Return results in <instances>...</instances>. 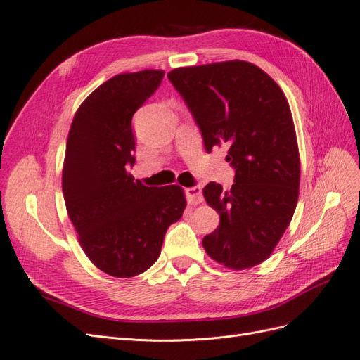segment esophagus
Masks as SVG:
<instances>
[{"label": "esophagus", "mask_w": 360, "mask_h": 360, "mask_svg": "<svg viewBox=\"0 0 360 360\" xmlns=\"http://www.w3.org/2000/svg\"><path fill=\"white\" fill-rule=\"evenodd\" d=\"M186 197H188V202L192 204V205L201 204L204 201V198H202V188L201 186L188 188L186 189Z\"/></svg>", "instance_id": "34e87169"}]
</instances>
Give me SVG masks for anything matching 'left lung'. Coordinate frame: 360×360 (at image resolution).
<instances>
[{"mask_svg":"<svg viewBox=\"0 0 360 360\" xmlns=\"http://www.w3.org/2000/svg\"><path fill=\"white\" fill-rule=\"evenodd\" d=\"M168 79L197 122L205 150L228 147L226 162L236 169L230 191L214 181L202 189L221 219L202 238L205 252L234 270L263 263L299 198V147L285 94L264 70L242 60L179 68Z\"/></svg>","mask_w":360,"mask_h":360,"instance_id":"obj_1","label":"left lung"}]
</instances>
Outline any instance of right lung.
Segmentation results:
<instances>
[{"label": "right lung", "mask_w": 360, "mask_h": 360, "mask_svg": "<svg viewBox=\"0 0 360 360\" xmlns=\"http://www.w3.org/2000/svg\"><path fill=\"white\" fill-rule=\"evenodd\" d=\"M163 75H115L81 103L69 130L63 165L66 209L85 255L115 278H132L153 266L168 226L186 207L177 184L144 186L127 172L135 163L132 117Z\"/></svg>", "instance_id": "obj_1"}]
</instances>
